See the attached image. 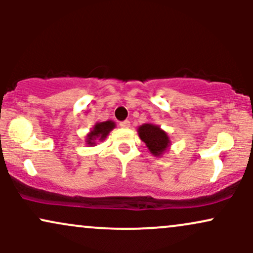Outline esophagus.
<instances>
[{
    "label": "esophagus",
    "instance_id": "1",
    "mask_svg": "<svg viewBox=\"0 0 253 253\" xmlns=\"http://www.w3.org/2000/svg\"><path fill=\"white\" fill-rule=\"evenodd\" d=\"M129 121L128 120H125V121H121L120 123V127L121 128H128L129 127Z\"/></svg>",
    "mask_w": 253,
    "mask_h": 253
}]
</instances>
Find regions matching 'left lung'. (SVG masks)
Returning a JSON list of instances; mask_svg holds the SVG:
<instances>
[{
	"label": "left lung",
	"mask_w": 253,
	"mask_h": 253,
	"mask_svg": "<svg viewBox=\"0 0 253 253\" xmlns=\"http://www.w3.org/2000/svg\"><path fill=\"white\" fill-rule=\"evenodd\" d=\"M138 134L151 155L155 157H162L170 149V136L158 125L150 123L141 125L138 127Z\"/></svg>",
	"instance_id": "obj_1"
}]
</instances>
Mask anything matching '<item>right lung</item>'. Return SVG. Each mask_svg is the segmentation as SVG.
I'll return each instance as SVG.
<instances>
[{
  "label": "right lung",
  "instance_id": "right-lung-1",
  "mask_svg": "<svg viewBox=\"0 0 253 253\" xmlns=\"http://www.w3.org/2000/svg\"><path fill=\"white\" fill-rule=\"evenodd\" d=\"M115 128V123L112 120L96 123L90 132L85 135V144L89 146H96L97 141H103L108 136L110 130Z\"/></svg>",
  "mask_w": 253,
  "mask_h": 253
}]
</instances>
